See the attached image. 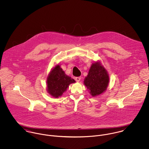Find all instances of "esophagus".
<instances>
[{
  "instance_id": "1",
  "label": "esophagus",
  "mask_w": 149,
  "mask_h": 149,
  "mask_svg": "<svg viewBox=\"0 0 149 149\" xmlns=\"http://www.w3.org/2000/svg\"><path fill=\"white\" fill-rule=\"evenodd\" d=\"M75 80H76V81L77 82H79L80 81V80H81V77H77L75 78Z\"/></svg>"
}]
</instances>
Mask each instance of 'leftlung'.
<instances>
[{"mask_svg": "<svg viewBox=\"0 0 149 149\" xmlns=\"http://www.w3.org/2000/svg\"><path fill=\"white\" fill-rule=\"evenodd\" d=\"M84 83L92 96L99 95L106 90L109 76L106 70L99 62L92 64Z\"/></svg>", "mask_w": 149, "mask_h": 149, "instance_id": "8db88e82", "label": "left lung"}]
</instances>
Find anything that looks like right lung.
Returning <instances> with one entry per match:
<instances>
[{"label": "right lung", "instance_id": "obj_1", "mask_svg": "<svg viewBox=\"0 0 149 149\" xmlns=\"http://www.w3.org/2000/svg\"><path fill=\"white\" fill-rule=\"evenodd\" d=\"M76 81L65 74L60 65H57L50 73L47 78V89L48 93L54 97L61 96L69 85Z\"/></svg>", "mask_w": 149, "mask_h": 149}]
</instances>
